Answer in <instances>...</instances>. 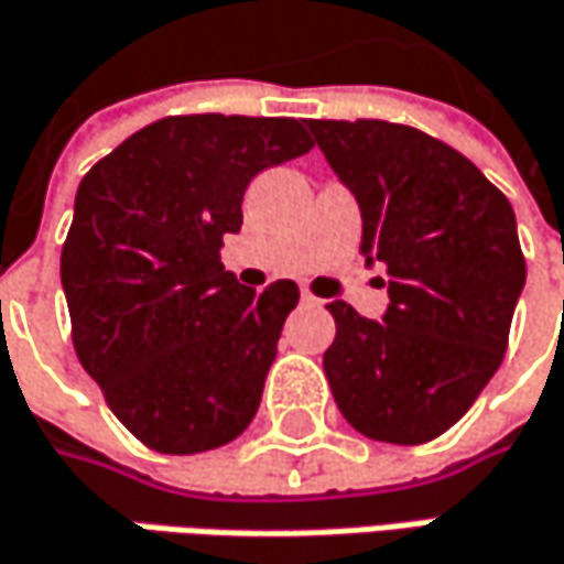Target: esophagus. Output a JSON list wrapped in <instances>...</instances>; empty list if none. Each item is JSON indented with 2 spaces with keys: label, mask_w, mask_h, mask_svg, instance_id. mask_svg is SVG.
Segmentation results:
<instances>
[{
  "label": "esophagus",
  "mask_w": 564,
  "mask_h": 564,
  "mask_svg": "<svg viewBox=\"0 0 564 564\" xmlns=\"http://www.w3.org/2000/svg\"><path fill=\"white\" fill-rule=\"evenodd\" d=\"M300 296H303V303H306V306H322V300L315 296L310 286H303V290H300Z\"/></svg>",
  "instance_id": "34e87169"
}]
</instances>
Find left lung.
I'll use <instances>...</instances> for the list:
<instances>
[{"label": "left lung", "mask_w": 564, "mask_h": 564, "mask_svg": "<svg viewBox=\"0 0 564 564\" xmlns=\"http://www.w3.org/2000/svg\"><path fill=\"white\" fill-rule=\"evenodd\" d=\"M360 204V254L389 274L382 322L335 300L322 367L354 431L427 444L505 360L527 261L511 200L447 143L405 123L310 120Z\"/></svg>", "instance_id": "obj_1"}]
</instances>
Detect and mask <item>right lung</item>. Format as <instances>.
<instances>
[{"label":"right lung","instance_id":"1","mask_svg":"<svg viewBox=\"0 0 564 564\" xmlns=\"http://www.w3.org/2000/svg\"><path fill=\"white\" fill-rule=\"evenodd\" d=\"M313 150L296 117H162L98 159L59 254L73 348L117 421L159 453L236 441L258 412L293 281L223 271L249 182Z\"/></svg>","mask_w":564,"mask_h":564}]
</instances>
